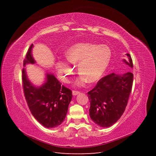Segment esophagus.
Listing matches in <instances>:
<instances>
[{
	"instance_id": "34e87169",
	"label": "esophagus",
	"mask_w": 156,
	"mask_h": 156,
	"mask_svg": "<svg viewBox=\"0 0 156 156\" xmlns=\"http://www.w3.org/2000/svg\"><path fill=\"white\" fill-rule=\"evenodd\" d=\"M72 94H73V96H77V94H80V92L76 91V90H73V91H72Z\"/></svg>"
}]
</instances>
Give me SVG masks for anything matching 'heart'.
I'll return each instance as SVG.
<instances>
[{"label": "heart", "instance_id": "1", "mask_svg": "<svg viewBox=\"0 0 156 156\" xmlns=\"http://www.w3.org/2000/svg\"><path fill=\"white\" fill-rule=\"evenodd\" d=\"M67 61L61 60L56 64L58 74L63 81H68L74 73L77 63L80 73L76 81L78 86H83L88 81L95 83L100 80L108 67L111 58V51L108 46L92 43H79L72 45L66 52Z\"/></svg>", "mask_w": 156, "mask_h": 156}]
</instances>
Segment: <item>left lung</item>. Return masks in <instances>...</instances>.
<instances>
[{
  "mask_svg": "<svg viewBox=\"0 0 156 156\" xmlns=\"http://www.w3.org/2000/svg\"><path fill=\"white\" fill-rule=\"evenodd\" d=\"M128 60L123 62L133 68V62L129 53ZM133 75L131 72L124 74L111 73L101 78L92 90L88 92L90 103L89 115L98 126L108 127L120 119L128 101L133 85Z\"/></svg>",
  "mask_w": 156,
  "mask_h": 156,
  "instance_id": "1",
  "label": "left lung"
}]
</instances>
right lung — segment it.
<instances>
[{"label": "right lung", "mask_w": 156, "mask_h": 156, "mask_svg": "<svg viewBox=\"0 0 156 156\" xmlns=\"http://www.w3.org/2000/svg\"><path fill=\"white\" fill-rule=\"evenodd\" d=\"M32 44L28 50L23 66L36 63ZM45 81L36 87L27 77L26 68L22 70L23 90L29 109L35 119L47 128L57 127L64 120L72 99L71 90L66 88L51 73L45 74Z\"/></svg>", "instance_id": "right-lung-1"}]
</instances>
